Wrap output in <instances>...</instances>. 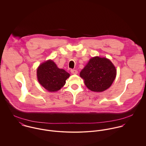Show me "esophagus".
Here are the masks:
<instances>
[{
  "instance_id": "1",
  "label": "esophagus",
  "mask_w": 146,
  "mask_h": 146,
  "mask_svg": "<svg viewBox=\"0 0 146 146\" xmlns=\"http://www.w3.org/2000/svg\"><path fill=\"white\" fill-rule=\"evenodd\" d=\"M71 72L72 74H78V71L76 70H74V69H71Z\"/></svg>"
}]
</instances>
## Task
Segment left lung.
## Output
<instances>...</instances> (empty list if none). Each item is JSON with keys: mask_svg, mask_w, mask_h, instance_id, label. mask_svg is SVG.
<instances>
[{"mask_svg": "<svg viewBox=\"0 0 146 146\" xmlns=\"http://www.w3.org/2000/svg\"><path fill=\"white\" fill-rule=\"evenodd\" d=\"M116 70L108 59L94 57L80 73L86 86L92 91L101 92L108 89L114 81Z\"/></svg>", "mask_w": 146, "mask_h": 146, "instance_id": "1", "label": "left lung"}]
</instances>
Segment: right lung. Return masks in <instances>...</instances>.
<instances>
[{"mask_svg": "<svg viewBox=\"0 0 146 146\" xmlns=\"http://www.w3.org/2000/svg\"><path fill=\"white\" fill-rule=\"evenodd\" d=\"M70 74L63 69L57 67L52 60L42 63L37 69V77L39 83L47 90L56 92L66 83Z\"/></svg>", "mask_w": 146, "mask_h": 146, "instance_id": "right-lung-1", "label": "right lung"}]
</instances>
